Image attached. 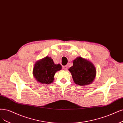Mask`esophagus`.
I'll return each instance as SVG.
<instances>
[{"instance_id":"1","label":"esophagus","mask_w":123,"mask_h":123,"mask_svg":"<svg viewBox=\"0 0 123 123\" xmlns=\"http://www.w3.org/2000/svg\"><path fill=\"white\" fill-rule=\"evenodd\" d=\"M63 69H64L65 70H67V69H68V66H63Z\"/></svg>"}]
</instances>
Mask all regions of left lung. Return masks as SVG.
<instances>
[{
	"mask_svg": "<svg viewBox=\"0 0 123 123\" xmlns=\"http://www.w3.org/2000/svg\"><path fill=\"white\" fill-rule=\"evenodd\" d=\"M74 82L79 86L91 84L96 76V69L93 63L86 59L78 57L73 61V66L69 69Z\"/></svg>",
	"mask_w": 123,
	"mask_h": 123,
	"instance_id": "left-lung-1",
	"label": "left lung"
}]
</instances>
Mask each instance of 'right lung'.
Returning <instances> with one entry per match:
<instances>
[{"instance_id":"add662e5","label":"right lung","mask_w":123,"mask_h":123,"mask_svg":"<svg viewBox=\"0 0 123 123\" xmlns=\"http://www.w3.org/2000/svg\"><path fill=\"white\" fill-rule=\"evenodd\" d=\"M60 64H55L50 57L46 56L36 62L32 74L37 82L48 84L52 83L55 74L62 69Z\"/></svg>"}]
</instances>
